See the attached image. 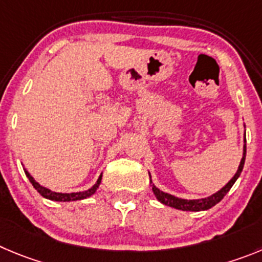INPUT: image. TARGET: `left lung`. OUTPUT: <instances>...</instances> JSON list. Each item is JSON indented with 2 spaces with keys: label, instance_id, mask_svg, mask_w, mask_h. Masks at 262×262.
I'll return each instance as SVG.
<instances>
[{
  "label": "left lung",
  "instance_id": "1",
  "mask_svg": "<svg viewBox=\"0 0 262 262\" xmlns=\"http://www.w3.org/2000/svg\"><path fill=\"white\" fill-rule=\"evenodd\" d=\"M246 128V126H244ZM244 161H246V133H244V146H243V156H242L241 164H239L238 170L234 174V177L231 178L229 182L225 185L222 189H220L219 191L214 192V194L209 195L207 198H202V199H182V198H177L174 195H170L168 192L161 191L160 189L155 186L152 183V180H151V174L150 176V183L151 187H152V191L155 194L156 199L159 200L160 203H163L164 205H168V207H172V208L176 209H181V211H191V212H199V211H207V209L212 208L217 203L221 202L224 199L225 195L229 192V190L233 187V185L235 183V181L238 180L239 176H241L242 170H243L244 167Z\"/></svg>",
  "mask_w": 262,
  "mask_h": 262
}]
</instances>
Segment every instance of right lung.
I'll return each instance as SVG.
<instances>
[{
	"mask_svg": "<svg viewBox=\"0 0 262 262\" xmlns=\"http://www.w3.org/2000/svg\"><path fill=\"white\" fill-rule=\"evenodd\" d=\"M24 173H26V176L28 177L29 182L32 183V186L35 187V189L37 190V191L40 192L43 198H46V199H49V200H54V202H75V200L86 199V198L92 196L93 194H95V191L98 190V187H99V185H101V181H102V174H101L99 176V178L97 180V182L93 185V187H90V189L86 190V191L70 192V194H67V192L51 191L50 189H46V187L41 186L40 183H38L35 178L29 174L28 170L24 169Z\"/></svg>",
	"mask_w": 262,
	"mask_h": 262,
	"instance_id": "right-lung-1",
	"label": "right lung"
}]
</instances>
